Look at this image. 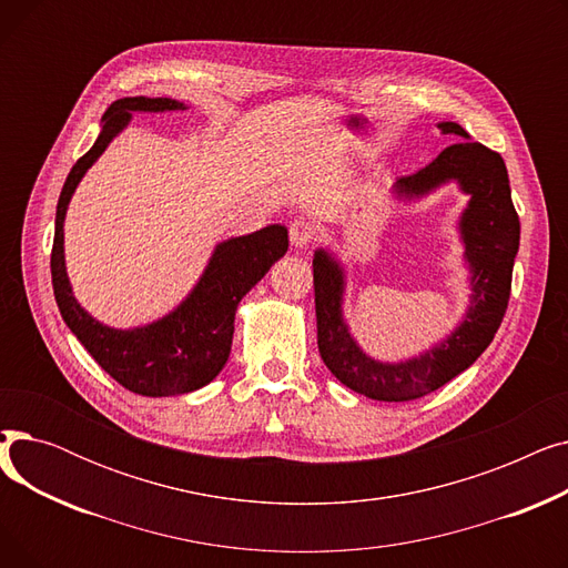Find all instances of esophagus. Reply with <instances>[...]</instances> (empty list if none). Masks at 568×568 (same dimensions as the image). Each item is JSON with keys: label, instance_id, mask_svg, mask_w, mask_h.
<instances>
[{"label": "esophagus", "instance_id": "34e87169", "mask_svg": "<svg viewBox=\"0 0 568 568\" xmlns=\"http://www.w3.org/2000/svg\"><path fill=\"white\" fill-rule=\"evenodd\" d=\"M315 239V225L306 219H296L290 223V242L294 248H306Z\"/></svg>", "mask_w": 568, "mask_h": 568}]
</instances>
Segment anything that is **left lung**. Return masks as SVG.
Here are the masks:
<instances>
[{
    "mask_svg": "<svg viewBox=\"0 0 568 568\" xmlns=\"http://www.w3.org/2000/svg\"><path fill=\"white\" fill-rule=\"evenodd\" d=\"M444 135H458L456 144L409 176L394 184L398 200H419L435 189L456 182L469 195L458 232L469 268V306L463 322L435 347L414 359L389 364L368 356L349 334L343 317L345 268L324 248L313 257L317 347L326 364L356 394L384 403L428 396L467 371L493 343L511 294L514 260L520 246V221L511 202L509 174L501 156L481 142H471L456 122H442Z\"/></svg>",
    "mask_w": 568,
    "mask_h": 568,
    "instance_id": "left-lung-1",
    "label": "left lung"
}]
</instances>
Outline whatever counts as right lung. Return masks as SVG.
<instances>
[{
    "instance_id": "obj_1",
    "label": "right lung",
    "mask_w": 568,
    "mask_h": 568,
    "mask_svg": "<svg viewBox=\"0 0 568 568\" xmlns=\"http://www.w3.org/2000/svg\"><path fill=\"white\" fill-rule=\"evenodd\" d=\"M176 110H186V105L174 99L146 97L119 99L105 110L94 146L71 168L59 195L50 255L54 300L69 329L110 377L124 389L149 398L202 389L223 371L239 302L287 251V227L278 223L216 244L186 300L156 322L133 329H114L78 304L67 276L64 219L80 179L129 126L133 112Z\"/></svg>"
}]
</instances>
